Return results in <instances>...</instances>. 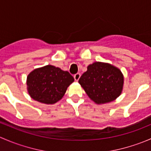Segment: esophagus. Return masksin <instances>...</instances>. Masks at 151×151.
Returning a JSON list of instances; mask_svg holds the SVG:
<instances>
[{
	"label": "esophagus",
	"mask_w": 151,
	"mask_h": 151,
	"mask_svg": "<svg viewBox=\"0 0 151 151\" xmlns=\"http://www.w3.org/2000/svg\"><path fill=\"white\" fill-rule=\"evenodd\" d=\"M80 73H77V74H75L74 75V80H76V81H78L79 79H80Z\"/></svg>",
	"instance_id": "34e87169"
}]
</instances>
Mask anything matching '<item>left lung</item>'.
Here are the masks:
<instances>
[{"label":"left lung","instance_id":"1","mask_svg":"<svg viewBox=\"0 0 151 151\" xmlns=\"http://www.w3.org/2000/svg\"><path fill=\"white\" fill-rule=\"evenodd\" d=\"M79 83L93 101L97 104H104L121 95L123 77L116 67L109 63L95 62L88 66Z\"/></svg>","mask_w":151,"mask_h":151}]
</instances>
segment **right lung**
<instances>
[{
    "instance_id": "1",
    "label": "right lung",
    "mask_w": 151,
    "mask_h": 151,
    "mask_svg": "<svg viewBox=\"0 0 151 151\" xmlns=\"http://www.w3.org/2000/svg\"><path fill=\"white\" fill-rule=\"evenodd\" d=\"M74 80L68 71L47 65L30 72L27 78V85L32 99L49 104L61 99Z\"/></svg>"
}]
</instances>
